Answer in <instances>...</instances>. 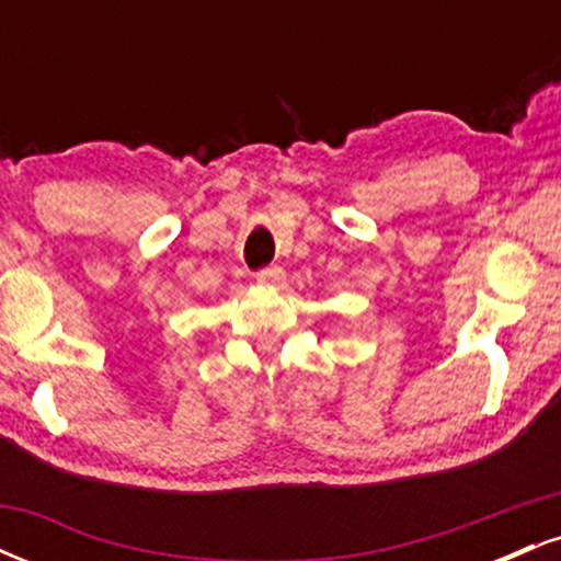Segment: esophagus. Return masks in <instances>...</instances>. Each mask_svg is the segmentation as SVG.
Instances as JSON below:
<instances>
[{"label":"esophagus","mask_w":561,"mask_h":561,"mask_svg":"<svg viewBox=\"0 0 561 561\" xmlns=\"http://www.w3.org/2000/svg\"><path fill=\"white\" fill-rule=\"evenodd\" d=\"M255 279H259L261 285H282V282H285V268H282V266H266V268H261L259 274H255Z\"/></svg>","instance_id":"esophagus-1"}]
</instances>
